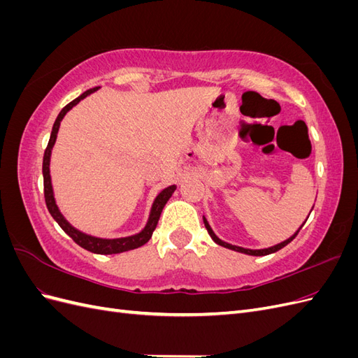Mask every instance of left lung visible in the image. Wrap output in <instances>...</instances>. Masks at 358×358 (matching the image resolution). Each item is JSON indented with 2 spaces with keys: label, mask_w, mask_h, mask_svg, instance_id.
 Here are the masks:
<instances>
[{
  "label": "left lung",
  "mask_w": 358,
  "mask_h": 358,
  "mask_svg": "<svg viewBox=\"0 0 358 358\" xmlns=\"http://www.w3.org/2000/svg\"><path fill=\"white\" fill-rule=\"evenodd\" d=\"M312 209H313V206H312ZM312 212V210H310ZM310 215V213H309ZM309 218V216H308ZM308 220H305V222H306ZM203 222H204V227H206V230H208V233H209V236L212 237V241L216 243V245H220V246H224V248H227V249H231V251H236V252H242V254H246V255H254V257H263V255H268V254H273V252H276V251H279V249H282L284 246H287L292 239H294V237L297 236V233L300 231V229L303 225H305V222L301 224V227H299V230L292 234L291 237H288L287 241H284V242H280V243H278V245H273V246H268V248H263V249H249V248H242V246H237V245H231V243H229V242H224V241H221L218 236L215 234V231L212 230V227L209 225V222H208V220H206V216H203Z\"/></svg>",
  "instance_id": "left-lung-1"
}]
</instances>
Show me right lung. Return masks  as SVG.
Here are the masks:
<instances>
[{
  "label": "right lung",
  "mask_w": 358,
  "mask_h": 358,
  "mask_svg": "<svg viewBox=\"0 0 358 358\" xmlns=\"http://www.w3.org/2000/svg\"><path fill=\"white\" fill-rule=\"evenodd\" d=\"M99 90H100V86L85 91L80 96H78V99L73 100L71 103H69L66 107H64V109L59 112V115L57 116V121L52 127V133H50L48 148L45 150V157H43V183H45V200H46L48 210L52 215V218L58 222L61 229L66 231L76 243L82 246L83 249H86V251L94 252V254H101V255H110V254H121V252L131 251V249L140 248V246H143L146 242H149L150 237H152L154 230L157 229V224H158L162 209H164V206L169 201V199L171 197V194L176 191V185H170L158 194L152 203V208H150L149 218H148L145 229L133 236L116 237V239H103V237L91 236V234H86V233L78 230L76 227H73L66 220V216L61 213V210L58 208L57 200H55V194H53V188H52V178H50L52 149H53V146H55L57 136L59 131V125H61V121L64 119V116H66L76 104H79L83 99H86V96Z\"/></svg>",
  "instance_id": "add662e5"
}]
</instances>
